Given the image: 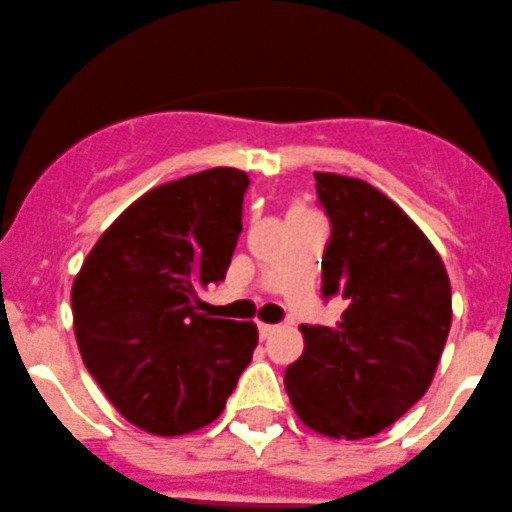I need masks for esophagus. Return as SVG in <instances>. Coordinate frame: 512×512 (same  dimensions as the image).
<instances>
[{"mask_svg":"<svg viewBox=\"0 0 512 512\" xmlns=\"http://www.w3.org/2000/svg\"><path fill=\"white\" fill-rule=\"evenodd\" d=\"M276 329H279V326H274V324H264V321H261V324H259V337H261V339H269L271 334L276 332Z\"/></svg>","mask_w":512,"mask_h":512,"instance_id":"34e87169","label":"esophagus"}]
</instances>
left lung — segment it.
I'll return each instance as SVG.
<instances>
[{"mask_svg": "<svg viewBox=\"0 0 512 512\" xmlns=\"http://www.w3.org/2000/svg\"><path fill=\"white\" fill-rule=\"evenodd\" d=\"M332 221L321 294L342 296L334 326H301L304 354L286 367L309 430L362 440L397 422L432 384L452 324V291L430 238L367 180L314 173Z\"/></svg>", "mask_w": 512, "mask_h": 512, "instance_id": "obj_1", "label": "left lung"}]
</instances>
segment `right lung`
Instances as JSON below:
<instances>
[{
  "mask_svg": "<svg viewBox=\"0 0 512 512\" xmlns=\"http://www.w3.org/2000/svg\"><path fill=\"white\" fill-rule=\"evenodd\" d=\"M248 175L211 168L130 203L72 284L87 372L115 410L160 437L211 425L259 344L253 321L213 319L198 291L226 276Z\"/></svg>",
  "mask_w": 512,
  "mask_h": 512,
  "instance_id": "1",
  "label": "right lung"
}]
</instances>
